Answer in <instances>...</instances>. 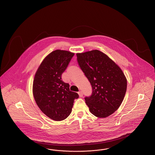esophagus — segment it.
<instances>
[{"mask_svg": "<svg viewBox=\"0 0 155 155\" xmlns=\"http://www.w3.org/2000/svg\"><path fill=\"white\" fill-rule=\"evenodd\" d=\"M78 94H79V96H80V97H82V96H83V93H82V92L81 91L78 92Z\"/></svg>", "mask_w": 155, "mask_h": 155, "instance_id": "1", "label": "esophagus"}]
</instances>
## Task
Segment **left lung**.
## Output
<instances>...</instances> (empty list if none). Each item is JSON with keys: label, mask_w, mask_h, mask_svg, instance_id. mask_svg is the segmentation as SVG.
<instances>
[{"label": "left lung", "mask_w": 155, "mask_h": 155, "mask_svg": "<svg viewBox=\"0 0 155 155\" xmlns=\"http://www.w3.org/2000/svg\"><path fill=\"white\" fill-rule=\"evenodd\" d=\"M77 61L92 87V93L85 98L90 112L106 118L121 105L127 89L122 70L108 56L99 50L77 53Z\"/></svg>", "instance_id": "8db88e82"}]
</instances>
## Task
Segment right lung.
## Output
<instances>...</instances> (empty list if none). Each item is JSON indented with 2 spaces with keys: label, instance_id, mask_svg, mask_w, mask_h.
Segmentation results:
<instances>
[{
  "label": "right lung",
  "instance_id": "1",
  "mask_svg": "<svg viewBox=\"0 0 155 155\" xmlns=\"http://www.w3.org/2000/svg\"><path fill=\"white\" fill-rule=\"evenodd\" d=\"M74 54L68 51H52L44 59L35 75L33 94L35 101L50 119L61 121L72 111L78 93L70 91L69 84L62 80V73Z\"/></svg>",
  "mask_w": 155,
  "mask_h": 155
}]
</instances>
